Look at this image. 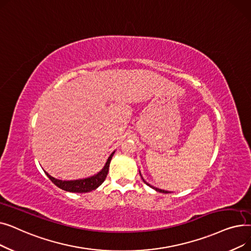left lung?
I'll list each match as a JSON object with an SVG mask.
<instances>
[{
	"mask_svg": "<svg viewBox=\"0 0 251 251\" xmlns=\"http://www.w3.org/2000/svg\"><path fill=\"white\" fill-rule=\"evenodd\" d=\"M139 174H140V176H141V173H140V171H139ZM141 178H142V176H141ZM142 180H143V182L147 184L148 186H150V187H151L152 189H154L155 191H157V192H161V193H171V191H168V190H164V189H160V188H156V187H153L152 185H151L150 183H148L146 180H144L143 178H142Z\"/></svg>",
	"mask_w": 251,
	"mask_h": 251,
	"instance_id": "obj_1",
	"label": "left lung"
}]
</instances>
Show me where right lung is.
Wrapping results in <instances>:
<instances>
[{
	"mask_svg": "<svg viewBox=\"0 0 251 251\" xmlns=\"http://www.w3.org/2000/svg\"><path fill=\"white\" fill-rule=\"evenodd\" d=\"M114 153H115V151H113L110 154L109 159L107 160V162H105L103 168L100 171L99 173L95 174L94 176L87 177V178L78 179V180H60V179H57L55 177L50 176L49 173L46 172V171H45V173L56 186H58L59 188L65 190V191L76 192V193L89 192V191L97 189L100 185H101V183L104 181L105 177H107V175H108L110 163H111V160H112Z\"/></svg>",
	"mask_w": 251,
	"mask_h": 251,
	"instance_id": "right-lung-1",
	"label": "right lung"
}]
</instances>
